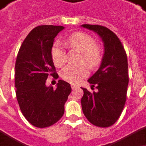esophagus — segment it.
<instances>
[{"label": "esophagus", "mask_w": 146, "mask_h": 146, "mask_svg": "<svg viewBox=\"0 0 146 146\" xmlns=\"http://www.w3.org/2000/svg\"><path fill=\"white\" fill-rule=\"evenodd\" d=\"M71 88H72V90H75L76 88H78V86L75 85V84H71Z\"/></svg>", "instance_id": "34e87169"}]
</instances>
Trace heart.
Listing matches in <instances>:
<instances>
[{
	"instance_id": "heart-1",
	"label": "heart",
	"mask_w": 146,
	"mask_h": 146,
	"mask_svg": "<svg viewBox=\"0 0 146 146\" xmlns=\"http://www.w3.org/2000/svg\"><path fill=\"white\" fill-rule=\"evenodd\" d=\"M69 48L81 52L79 62H85L90 67H97L103 57V50L101 46L95 44V40L90 35L83 33H76L71 35L66 40ZM52 59L56 67H63L67 63V54L63 44L56 42L51 50ZM86 63L68 65L60 72L61 78L68 83L76 84L89 74V68Z\"/></svg>"
}]
</instances>
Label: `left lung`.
Returning <instances> with one entry per match:
<instances>
[{
    "mask_svg": "<svg viewBox=\"0 0 146 146\" xmlns=\"http://www.w3.org/2000/svg\"><path fill=\"white\" fill-rule=\"evenodd\" d=\"M82 27L97 33L104 44L101 65L88 79L98 91L91 93L82 87V109L91 124L109 127L119 118L126 101L129 83L127 56L118 37L109 29L97 25H83Z\"/></svg>",
    "mask_w": 146,
    "mask_h": 146,
    "instance_id": "obj_1",
    "label": "left lung"
}]
</instances>
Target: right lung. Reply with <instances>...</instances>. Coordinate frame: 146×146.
I'll list each match as a JSON object with an SVG mask.
<instances>
[{"mask_svg": "<svg viewBox=\"0 0 146 146\" xmlns=\"http://www.w3.org/2000/svg\"><path fill=\"white\" fill-rule=\"evenodd\" d=\"M64 27L40 25L21 44L15 64V87L23 115L34 126L45 128L60 120L71 94V85L59 80L56 89L46 86L48 75L58 79L51 50L55 37Z\"/></svg>", "mask_w": 146, "mask_h": 146, "instance_id": "right-lung-1", "label": "right lung"}]
</instances>
